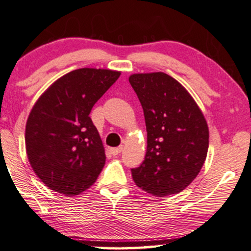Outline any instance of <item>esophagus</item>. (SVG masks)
<instances>
[{
  "label": "esophagus",
  "instance_id": "1",
  "mask_svg": "<svg viewBox=\"0 0 251 251\" xmlns=\"http://www.w3.org/2000/svg\"><path fill=\"white\" fill-rule=\"evenodd\" d=\"M123 151V146L118 147V148H111L110 149V152L112 156H117V154H119Z\"/></svg>",
  "mask_w": 251,
  "mask_h": 251
}]
</instances>
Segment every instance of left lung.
Masks as SVG:
<instances>
[{"mask_svg":"<svg viewBox=\"0 0 251 251\" xmlns=\"http://www.w3.org/2000/svg\"><path fill=\"white\" fill-rule=\"evenodd\" d=\"M129 83L143 108L148 133L144 161L132 169L135 184L156 197L176 195L202 168L209 129L182 84L167 74H133Z\"/></svg>","mask_w":251,"mask_h":251,"instance_id":"obj_1","label":"left lung"}]
</instances>
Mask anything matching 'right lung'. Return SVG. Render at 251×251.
Here are the masks:
<instances>
[{"instance_id":"obj_1","label":"right lung","mask_w":251,"mask_h":251,"mask_svg":"<svg viewBox=\"0 0 251 251\" xmlns=\"http://www.w3.org/2000/svg\"><path fill=\"white\" fill-rule=\"evenodd\" d=\"M119 76L121 72L110 69L73 70L34 104L26 124V152L48 188L77 196L97 181L105 153L90 112Z\"/></svg>"}]
</instances>
